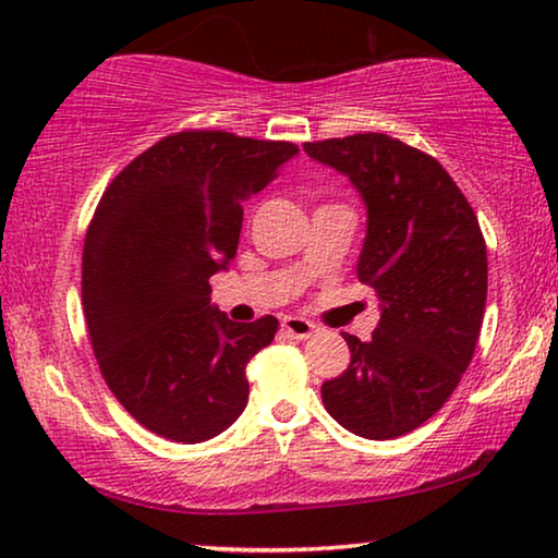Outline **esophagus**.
Here are the masks:
<instances>
[{"mask_svg":"<svg viewBox=\"0 0 558 558\" xmlns=\"http://www.w3.org/2000/svg\"><path fill=\"white\" fill-rule=\"evenodd\" d=\"M281 327H284V332H289L296 340H307V338H312V332H315V325H312L310 319H302L294 315H287L284 319H281Z\"/></svg>","mask_w":558,"mask_h":558,"instance_id":"34e87169","label":"esophagus"}]
</instances>
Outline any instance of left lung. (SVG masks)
<instances>
[{"label":"left lung","instance_id":"1","mask_svg":"<svg viewBox=\"0 0 558 558\" xmlns=\"http://www.w3.org/2000/svg\"><path fill=\"white\" fill-rule=\"evenodd\" d=\"M368 205L357 279L380 300L363 342L345 332L350 365L323 384L335 422L365 439H396L432 418L475 355L487 296V246L477 216L426 151L388 134L304 142Z\"/></svg>","mask_w":558,"mask_h":558}]
</instances>
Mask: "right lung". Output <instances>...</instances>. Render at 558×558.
<instances>
[{
  "label": "right lung",
  "instance_id": "obj_1",
  "mask_svg": "<svg viewBox=\"0 0 558 558\" xmlns=\"http://www.w3.org/2000/svg\"><path fill=\"white\" fill-rule=\"evenodd\" d=\"M296 151L292 142L178 132L104 190L83 243V315L106 386L144 429L197 445L246 409V365L279 319L233 323L210 304L208 279L233 262L241 203Z\"/></svg>",
  "mask_w": 558,
  "mask_h": 558
}]
</instances>
